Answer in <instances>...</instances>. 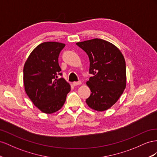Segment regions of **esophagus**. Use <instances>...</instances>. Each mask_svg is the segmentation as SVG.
Masks as SVG:
<instances>
[{"label":"esophagus","mask_w":157,"mask_h":157,"mask_svg":"<svg viewBox=\"0 0 157 157\" xmlns=\"http://www.w3.org/2000/svg\"><path fill=\"white\" fill-rule=\"evenodd\" d=\"M82 84V82H74L73 83V85L74 86H79V85H81Z\"/></svg>","instance_id":"obj_1"}]
</instances>
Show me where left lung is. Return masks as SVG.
Returning a JSON list of instances; mask_svg holds the SVG:
<instances>
[{
	"label": "left lung",
	"instance_id": "1",
	"mask_svg": "<svg viewBox=\"0 0 157 157\" xmlns=\"http://www.w3.org/2000/svg\"><path fill=\"white\" fill-rule=\"evenodd\" d=\"M78 46L89 58V73L86 82L91 95L86 100L89 108L102 112L113 106L126 87V61L122 52L114 44L101 39L78 42Z\"/></svg>",
	"mask_w": 157,
	"mask_h": 157
}]
</instances>
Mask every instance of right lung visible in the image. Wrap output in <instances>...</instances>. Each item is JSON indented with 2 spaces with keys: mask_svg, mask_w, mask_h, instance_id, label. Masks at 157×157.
<instances>
[{
  "mask_svg": "<svg viewBox=\"0 0 157 157\" xmlns=\"http://www.w3.org/2000/svg\"><path fill=\"white\" fill-rule=\"evenodd\" d=\"M65 44L49 41L35 47L24 66V85L27 95L42 113L52 114L59 110L66 101L70 85L58 79L61 69L59 56Z\"/></svg>",
  "mask_w": 157,
  "mask_h": 157,
  "instance_id": "obj_1",
  "label": "right lung"
}]
</instances>
